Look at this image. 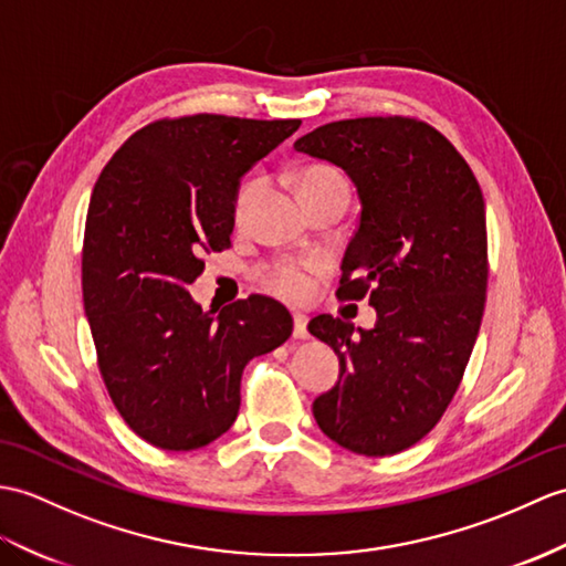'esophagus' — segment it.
I'll return each instance as SVG.
<instances>
[{
  "label": "esophagus",
  "instance_id": "esophagus-1",
  "mask_svg": "<svg viewBox=\"0 0 566 566\" xmlns=\"http://www.w3.org/2000/svg\"><path fill=\"white\" fill-rule=\"evenodd\" d=\"M294 337L296 339H308V318L304 313L294 315Z\"/></svg>",
  "mask_w": 566,
  "mask_h": 566
}]
</instances>
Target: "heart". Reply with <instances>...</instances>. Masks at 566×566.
<instances>
[{
  "mask_svg": "<svg viewBox=\"0 0 566 566\" xmlns=\"http://www.w3.org/2000/svg\"><path fill=\"white\" fill-rule=\"evenodd\" d=\"M262 180L260 178H248L243 186L239 188V195H235V217H243L248 212V207L255 202V197L260 195ZM298 192L304 197V202L311 200V197H318L325 192H349L345 176L339 174L337 168L327 166V164H313L306 166L298 174ZM315 265L311 262H277L265 270V284L277 292L280 296L289 301H301L308 296L313 280L311 272Z\"/></svg>",
  "mask_w": 566,
  "mask_h": 566,
  "instance_id": "heart-1",
  "label": "heart"
}]
</instances>
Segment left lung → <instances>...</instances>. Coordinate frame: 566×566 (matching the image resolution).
<instances>
[{
    "instance_id": "8db88e82",
    "label": "left lung",
    "mask_w": 566,
    "mask_h": 566,
    "mask_svg": "<svg viewBox=\"0 0 566 566\" xmlns=\"http://www.w3.org/2000/svg\"><path fill=\"white\" fill-rule=\"evenodd\" d=\"M294 149L339 166L359 192V227L337 298L369 296L378 321L315 315L339 380L313 400L325 437L359 455H392L437 427L461 386L488 292V219L470 166L415 117L327 123Z\"/></svg>"
}]
</instances>
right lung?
<instances>
[{
	"label": "right lung",
	"mask_w": 566,
	"mask_h": 566,
	"mask_svg": "<svg viewBox=\"0 0 566 566\" xmlns=\"http://www.w3.org/2000/svg\"><path fill=\"white\" fill-rule=\"evenodd\" d=\"M301 120L164 117L137 129L91 192L82 289L103 384L137 437L164 451L219 439L241 407L245 364L294 321L268 296L202 311L188 286L202 253L231 245L243 174Z\"/></svg>",
	"instance_id": "1"
}]
</instances>
